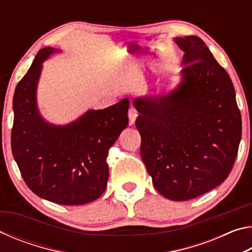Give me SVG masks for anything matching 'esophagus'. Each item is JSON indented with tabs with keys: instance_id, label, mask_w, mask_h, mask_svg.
Instances as JSON below:
<instances>
[{
	"instance_id": "34e87169",
	"label": "esophagus",
	"mask_w": 252,
	"mask_h": 252,
	"mask_svg": "<svg viewBox=\"0 0 252 252\" xmlns=\"http://www.w3.org/2000/svg\"><path fill=\"white\" fill-rule=\"evenodd\" d=\"M127 116H129V125L130 126L134 125L135 119H136V117H138V112H136V110L134 108H130Z\"/></svg>"
}]
</instances>
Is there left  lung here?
<instances>
[{
	"instance_id": "8db88e82",
	"label": "left lung",
	"mask_w": 252,
	"mask_h": 252,
	"mask_svg": "<svg viewBox=\"0 0 252 252\" xmlns=\"http://www.w3.org/2000/svg\"><path fill=\"white\" fill-rule=\"evenodd\" d=\"M185 54L181 83L133 101L141 158L156 189L173 201L199 197L228 178L241 140L236 92L198 36L176 37Z\"/></svg>"
}]
</instances>
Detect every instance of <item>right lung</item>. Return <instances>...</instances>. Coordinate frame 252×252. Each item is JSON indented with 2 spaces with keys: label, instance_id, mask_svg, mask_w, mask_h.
I'll list each match as a JSON object with an SVG mask.
<instances>
[{
  "label": "right lung",
  "instance_id": "add662e5",
  "mask_svg": "<svg viewBox=\"0 0 252 252\" xmlns=\"http://www.w3.org/2000/svg\"><path fill=\"white\" fill-rule=\"evenodd\" d=\"M59 52H37L28 73L16 85L11 146L27 186L49 201L76 206L94 201L109 179V149L129 122V100L103 110H89L66 126H54L41 117L36 87L42 62Z\"/></svg>",
  "mask_w": 252,
  "mask_h": 252
}]
</instances>
